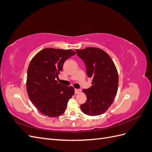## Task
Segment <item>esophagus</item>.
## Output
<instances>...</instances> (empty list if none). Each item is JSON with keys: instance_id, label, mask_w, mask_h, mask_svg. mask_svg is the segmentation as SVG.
<instances>
[{"instance_id": "esophagus-1", "label": "esophagus", "mask_w": 152, "mask_h": 152, "mask_svg": "<svg viewBox=\"0 0 152 152\" xmlns=\"http://www.w3.org/2000/svg\"><path fill=\"white\" fill-rule=\"evenodd\" d=\"M81 92V91L80 89H75V94H79Z\"/></svg>"}]
</instances>
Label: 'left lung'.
Listing matches in <instances>:
<instances>
[{
  "mask_svg": "<svg viewBox=\"0 0 152 152\" xmlns=\"http://www.w3.org/2000/svg\"><path fill=\"white\" fill-rule=\"evenodd\" d=\"M76 53L85 63L87 77L93 79V86L82 91L87 101L80 105L81 110L87 115H99L111 106L117 94V68L109 55L100 48L88 47L76 49Z\"/></svg>",
  "mask_w": 152,
  "mask_h": 152,
  "instance_id": "1",
  "label": "left lung"
}]
</instances>
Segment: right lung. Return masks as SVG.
<instances>
[{
  "mask_svg": "<svg viewBox=\"0 0 152 152\" xmlns=\"http://www.w3.org/2000/svg\"><path fill=\"white\" fill-rule=\"evenodd\" d=\"M74 54L70 49L45 48L31 59L27 71V93L35 107L44 115H61L75 93L72 86H63L56 80L64 62Z\"/></svg>",
  "mask_w": 152,
  "mask_h": 152,
  "instance_id": "add662e5",
  "label": "right lung"
}]
</instances>
